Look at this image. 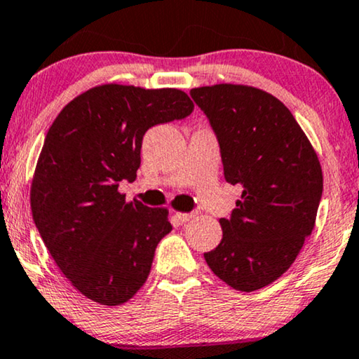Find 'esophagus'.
Instances as JSON below:
<instances>
[{
  "instance_id": "obj_1",
  "label": "esophagus",
  "mask_w": 359,
  "mask_h": 359,
  "mask_svg": "<svg viewBox=\"0 0 359 359\" xmlns=\"http://www.w3.org/2000/svg\"><path fill=\"white\" fill-rule=\"evenodd\" d=\"M198 212H176V219L181 220V222H188V220H193Z\"/></svg>"
}]
</instances>
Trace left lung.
<instances>
[{"instance_id":"1","label":"left lung","mask_w":359,"mask_h":359,"mask_svg":"<svg viewBox=\"0 0 359 359\" xmlns=\"http://www.w3.org/2000/svg\"><path fill=\"white\" fill-rule=\"evenodd\" d=\"M191 97L217 135L225 180L243 188L205 263L230 287L257 291L287 271L312 233L320 161L291 111L266 91L220 83Z\"/></svg>"}]
</instances>
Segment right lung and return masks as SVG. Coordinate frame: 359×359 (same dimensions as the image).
I'll return each mask as SVG.
<instances>
[{"label": "right lung", "mask_w": 359, "mask_h": 359, "mask_svg": "<svg viewBox=\"0 0 359 359\" xmlns=\"http://www.w3.org/2000/svg\"><path fill=\"white\" fill-rule=\"evenodd\" d=\"M193 109L176 88L109 83L68 102L48 129L32 217L57 266L91 301L119 306L149 278L156 245L171 232L168 209L127 203L119 183L137 178L145 132Z\"/></svg>", "instance_id": "1"}]
</instances>
